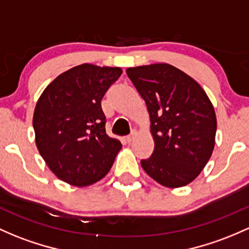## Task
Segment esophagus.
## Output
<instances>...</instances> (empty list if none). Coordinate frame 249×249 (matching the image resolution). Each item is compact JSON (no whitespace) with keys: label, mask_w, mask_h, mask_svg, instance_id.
I'll return each mask as SVG.
<instances>
[{"label":"esophagus","mask_w":249,"mask_h":249,"mask_svg":"<svg viewBox=\"0 0 249 249\" xmlns=\"http://www.w3.org/2000/svg\"><path fill=\"white\" fill-rule=\"evenodd\" d=\"M135 137H136V132H132L130 136H127V137L125 138V139H126L127 143H131V142H132L133 139H135Z\"/></svg>","instance_id":"1"}]
</instances>
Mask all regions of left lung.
Wrapping results in <instances>:
<instances>
[{
    "label": "left lung",
    "mask_w": 249,
    "mask_h": 249,
    "mask_svg": "<svg viewBox=\"0 0 249 249\" xmlns=\"http://www.w3.org/2000/svg\"><path fill=\"white\" fill-rule=\"evenodd\" d=\"M126 74L146 104L151 157L144 171L166 188L189 184L208 163L215 146L216 114L204 89L169 64L130 67Z\"/></svg>",
    "instance_id": "left-lung-1"
}]
</instances>
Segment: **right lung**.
Wrapping results in <instances>:
<instances>
[{
	"label": "right lung",
	"instance_id": "right-lung-1",
	"mask_svg": "<svg viewBox=\"0 0 249 249\" xmlns=\"http://www.w3.org/2000/svg\"><path fill=\"white\" fill-rule=\"evenodd\" d=\"M119 67L83 64L56 76L33 116L35 143L61 181L87 187L110 171L122 143L106 135L102 99L122 75Z\"/></svg>",
	"mask_w": 249,
	"mask_h": 249
}]
</instances>
